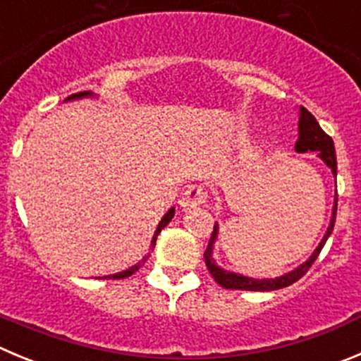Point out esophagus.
Instances as JSON below:
<instances>
[{
    "label": "esophagus",
    "instance_id": "obj_1",
    "mask_svg": "<svg viewBox=\"0 0 361 361\" xmlns=\"http://www.w3.org/2000/svg\"><path fill=\"white\" fill-rule=\"evenodd\" d=\"M207 192L201 185H190L187 187V190L183 192V196L180 200V207L183 210H190V208H197L201 204L207 203Z\"/></svg>",
    "mask_w": 361,
    "mask_h": 361
}]
</instances>
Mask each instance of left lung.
Returning <instances> with one entry per match:
<instances>
[{
    "label": "left lung",
    "mask_w": 361,
    "mask_h": 361,
    "mask_svg": "<svg viewBox=\"0 0 361 361\" xmlns=\"http://www.w3.org/2000/svg\"><path fill=\"white\" fill-rule=\"evenodd\" d=\"M295 151L298 153H306V151H317L319 158L328 165L331 173L336 176V157H335V144H333V139L319 126L317 119L305 109L301 106L299 109V139L295 142ZM336 201H338V196L335 197V204H333V214H331V222H329L328 231H326L324 238L321 240V244L317 245V249L312 252V257L301 264L299 267H295L294 271L287 272V274L279 276V278L274 279H257V278H247V276L237 274V272L224 271L222 267H219L214 260V244L217 240L219 226L215 224L214 233H212L210 242H208V247L204 251V264H207L208 271H210L212 278L224 288H235V290H255V292H264V290H278V288L288 287L292 283L298 281L299 278L308 272V269L312 267V264L317 260L319 252L324 247L326 240L331 235L333 226H335V219H336Z\"/></svg>",
    "instance_id": "1"
}]
</instances>
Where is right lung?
I'll use <instances>...</instances> for the list:
<instances>
[{
    "label": "right lung",
    "mask_w": 361,
    "mask_h": 361,
    "mask_svg": "<svg viewBox=\"0 0 361 361\" xmlns=\"http://www.w3.org/2000/svg\"><path fill=\"white\" fill-rule=\"evenodd\" d=\"M90 96H92V92H80V94H73V96L67 97L66 101H69V99H82V97H90ZM173 217H174V208H171V210L167 212V214H165L164 217H161V221L158 222V228H157V231H154V235H153V240H151V249H153L154 245H157V237H158V233H160V231L164 230V228L167 226V224H169L171 219H173ZM147 258H149V255H147V257H144L142 260H140L139 264H137V265H131V267H130V269H126V271L117 272V274L104 276V278H109V279H124V278H128V276H131V274H133V272L139 271V269L142 267V264H144V262L147 260Z\"/></svg>",
    "instance_id": "add662e5"
}]
</instances>
